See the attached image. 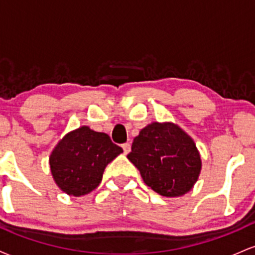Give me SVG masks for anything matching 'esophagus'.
Returning a JSON list of instances; mask_svg holds the SVG:
<instances>
[{
  "instance_id": "esophagus-1",
  "label": "esophagus",
  "mask_w": 255,
  "mask_h": 255,
  "mask_svg": "<svg viewBox=\"0 0 255 255\" xmlns=\"http://www.w3.org/2000/svg\"><path fill=\"white\" fill-rule=\"evenodd\" d=\"M122 148H124V152L125 154H128L130 152V144H128V142H126V144L122 145Z\"/></svg>"
}]
</instances>
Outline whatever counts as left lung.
<instances>
[{"label": "left lung", "instance_id": "1", "mask_svg": "<svg viewBox=\"0 0 255 255\" xmlns=\"http://www.w3.org/2000/svg\"><path fill=\"white\" fill-rule=\"evenodd\" d=\"M127 158L148 187L168 198L188 193L201 171L194 140L172 122H152L142 128Z\"/></svg>", "mask_w": 255, "mask_h": 255}]
</instances>
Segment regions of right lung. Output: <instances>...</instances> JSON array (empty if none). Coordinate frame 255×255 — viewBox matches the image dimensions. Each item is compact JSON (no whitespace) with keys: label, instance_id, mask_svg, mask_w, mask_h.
Instances as JSON below:
<instances>
[{"label":"right lung","instance_id":"right-lung-1","mask_svg":"<svg viewBox=\"0 0 255 255\" xmlns=\"http://www.w3.org/2000/svg\"><path fill=\"white\" fill-rule=\"evenodd\" d=\"M122 152L108 134L81 126L67 133L52 150L49 158L52 178L66 194H89L101 183L105 166Z\"/></svg>","mask_w":255,"mask_h":255}]
</instances>
